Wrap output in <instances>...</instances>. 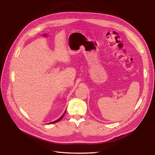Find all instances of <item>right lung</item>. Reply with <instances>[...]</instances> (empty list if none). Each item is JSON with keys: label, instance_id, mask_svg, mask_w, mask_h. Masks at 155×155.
I'll list each match as a JSON object with an SVG mask.
<instances>
[{"label": "right lung", "instance_id": "obj_1", "mask_svg": "<svg viewBox=\"0 0 155 155\" xmlns=\"http://www.w3.org/2000/svg\"><path fill=\"white\" fill-rule=\"evenodd\" d=\"M65 112H66V111H65L64 112V113H65ZM64 113L63 114V116H61V118H59L58 120H56V121H52V122H50V124H54V123H56V122H58V121H59L61 120L62 118H63V117L64 116Z\"/></svg>", "mask_w": 155, "mask_h": 155}]
</instances>
